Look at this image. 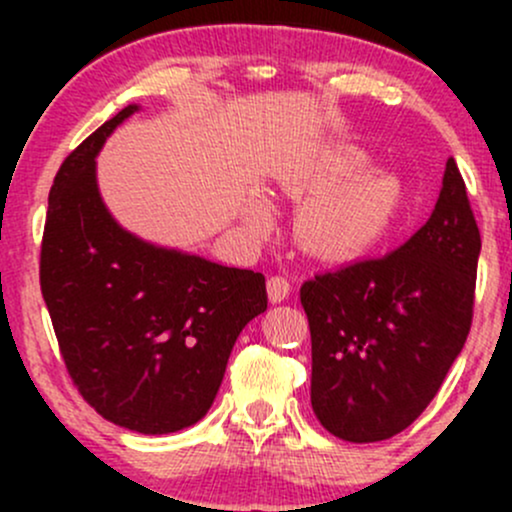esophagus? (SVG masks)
I'll return each mask as SVG.
<instances>
[{
  "instance_id": "esophagus-1",
  "label": "esophagus",
  "mask_w": 512,
  "mask_h": 512,
  "mask_svg": "<svg viewBox=\"0 0 512 512\" xmlns=\"http://www.w3.org/2000/svg\"><path fill=\"white\" fill-rule=\"evenodd\" d=\"M267 291H269V296L272 298H284L286 293L291 291V284H289V279H286V276H272V279L267 281Z\"/></svg>"
}]
</instances>
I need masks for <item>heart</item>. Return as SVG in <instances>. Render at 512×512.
I'll return each mask as SVG.
<instances>
[{"instance_id":"b5f03b06","label":"heart","mask_w":512,"mask_h":512,"mask_svg":"<svg viewBox=\"0 0 512 512\" xmlns=\"http://www.w3.org/2000/svg\"><path fill=\"white\" fill-rule=\"evenodd\" d=\"M344 204H332V211H344Z\"/></svg>"}]
</instances>
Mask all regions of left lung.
I'll return each instance as SVG.
<instances>
[{
  "label": "left lung",
  "instance_id": "8db88e82",
  "mask_svg": "<svg viewBox=\"0 0 512 512\" xmlns=\"http://www.w3.org/2000/svg\"><path fill=\"white\" fill-rule=\"evenodd\" d=\"M127 105L62 161L40 243V291L79 395L103 419L163 436L204 419L228 356L267 310L264 276L132 236L105 209L96 156Z\"/></svg>",
  "mask_w": 512,
  "mask_h": 512
}]
</instances>
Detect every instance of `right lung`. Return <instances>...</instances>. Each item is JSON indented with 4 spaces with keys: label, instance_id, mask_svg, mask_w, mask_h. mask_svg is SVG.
I'll list each match as a JSON object with an SVG mask.
<instances>
[{
    "label": "right lung",
    "instance_id": "1",
    "mask_svg": "<svg viewBox=\"0 0 512 512\" xmlns=\"http://www.w3.org/2000/svg\"><path fill=\"white\" fill-rule=\"evenodd\" d=\"M479 248L464 182L450 175L407 243L303 281L310 402L327 431L373 443L419 419L472 327Z\"/></svg>",
    "mask_w": 512,
    "mask_h": 512
}]
</instances>
